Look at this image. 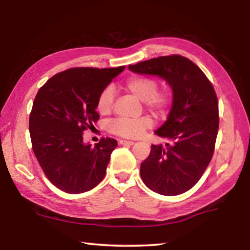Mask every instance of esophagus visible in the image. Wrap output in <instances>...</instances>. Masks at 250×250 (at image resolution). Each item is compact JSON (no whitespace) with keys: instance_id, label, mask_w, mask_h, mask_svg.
Segmentation results:
<instances>
[{"instance_id":"esophagus-1","label":"esophagus","mask_w":250,"mask_h":250,"mask_svg":"<svg viewBox=\"0 0 250 250\" xmlns=\"http://www.w3.org/2000/svg\"><path fill=\"white\" fill-rule=\"evenodd\" d=\"M119 143L121 145H133L134 144L133 141H126V140H120Z\"/></svg>"}]
</instances>
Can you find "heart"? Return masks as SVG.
<instances>
[{
    "mask_svg": "<svg viewBox=\"0 0 250 250\" xmlns=\"http://www.w3.org/2000/svg\"><path fill=\"white\" fill-rule=\"evenodd\" d=\"M159 83L155 77L146 75H133L126 79L124 89L136 99L143 101L145 107L156 117L167 114L172 97L167 90L158 89ZM115 91L110 86L105 87L100 93L97 101V109L101 115H108L114 108ZM152 125L149 116H142L140 118L130 119L118 117L107 124V130L115 135L129 137L140 136Z\"/></svg>",
    "mask_w": 250,
    "mask_h": 250,
    "instance_id": "heart-1",
    "label": "heart"
}]
</instances>
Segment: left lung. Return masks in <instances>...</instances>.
I'll use <instances>...</instances> for the list:
<instances>
[{"label":"left lung","instance_id":"obj_1","mask_svg":"<svg viewBox=\"0 0 250 250\" xmlns=\"http://www.w3.org/2000/svg\"><path fill=\"white\" fill-rule=\"evenodd\" d=\"M129 68L160 76L173 89L167 120L155 132L169 143L151 145L141 163V177L159 194H182L199 182L214 155L219 128L215 89L195 63L180 55L152 58Z\"/></svg>","mask_w":250,"mask_h":250}]
</instances>
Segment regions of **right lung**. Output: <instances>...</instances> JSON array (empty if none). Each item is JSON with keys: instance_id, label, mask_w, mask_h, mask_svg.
I'll use <instances>...</instances> for the list:
<instances>
[{"instance_id": "right-lung-1", "label": "right lung", "mask_w": 250, "mask_h": 250, "mask_svg": "<svg viewBox=\"0 0 250 250\" xmlns=\"http://www.w3.org/2000/svg\"><path fill=\"white\" fill-rule=\"evenodd\" d=\"M125 68H68L36 94L29 120L32 149L46 177L64 192H86L105 176L117 141L102 137L93 147L83 144V132L100 119L99 95Z\"/></svg>"}]
</instances>
